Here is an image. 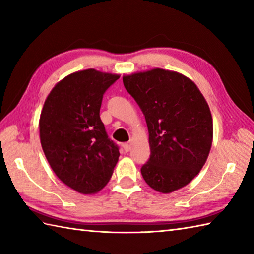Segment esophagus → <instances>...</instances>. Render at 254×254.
I'll return each instance as SVG.
<instances>
[{
    "instance_id": "34e87169",
    "label": "esophagus",
    "mask_w": 254,
    "mask_h": 254,
    "mask_svg": "<svg viewBox=\"0 0 254 254\" xmlns=\"http://www.w3.org/2000/svg\"><path fill=\"white\" fill-rule=\"evenodd\" d=\"M122 146H123L124 151H126V152H128V151L131 150V145H130V144H128V143H124Z\"/></svg>"
}]
</instances>
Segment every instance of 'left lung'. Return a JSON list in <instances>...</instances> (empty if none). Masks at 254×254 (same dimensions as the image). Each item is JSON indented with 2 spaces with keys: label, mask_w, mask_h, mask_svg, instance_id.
<instances>
[{
  "label": "left lung",
  "mask_w": 254,
  "mask_h": 254,
  "mask_svg": "<svg viewBox=\"0 0 254 254\" xmlns=\"http://www.w3.org/2000/svg\"><path fill=\"white\" fill-rule=\"evenodd\" d=\"M123 84L148 128L144 181L163 193L186 186L205 165L212 144V117L199 89L184 74L161 68L123 76Z\"/></svg>",
  "instance_id": "1"
}]
</instances>
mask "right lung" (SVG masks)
<instances>
[{
  "label": "right lung",
  "instance_id": "obj_1",
  "mask_svg": "<svg viewBox=\"0 0 254 254\" xmlns=\"http://www.w3.org/2000/svg\"><path fill=\"white\" fill-rule=\"evenodd\" d=\"M119 78L96 69L68 74L48 94L39 118L41 144L52 170L83 195L107 185L120 156L100 119L103 94Z\"/></svg>",
  "mask_w": 254,
  "mask_h": 254
}]
</instances>
